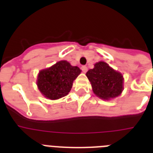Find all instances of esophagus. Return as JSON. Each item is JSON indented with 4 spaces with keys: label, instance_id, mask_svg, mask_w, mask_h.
I'll return each instance as SVG.
<instances>
[{
    "label": "esophagus",
    "instance_id": "1",
    "mask_svg": "<svg viewBox=\"0 0 153 153\" xmlns=\"http://www.w3.org/2000/svg\"><path fill=\"white\" fill-rule=\"evenodd\" d=\"M81 70H82V71H83V73H86V71H87L88 68H87V67H86V66H82V67H81Z\"/></svg>",
    "mask_w": 153,
    "mask_h": 153
}]
</instances>
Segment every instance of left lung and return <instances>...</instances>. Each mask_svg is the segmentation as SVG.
<instances>
[{
    "label": "left lung",
    "mask_w": 153,
    "mask_h": 153,
    "mask_svg": "<svg viewBox=\"0 0 153 153\" xmlns=\"http://www.w3.org/2000/svg\"><path fill=\"white\" fill-rule=\"evenodd\" d=\"M86 75L91 83L94 93L101 99L115 98L122 93L123 76L106 63H97L94 68L89 70Z\"/></svg>",
    "instance_id": "1"
}]
</instances>
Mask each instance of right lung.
<instances>
[{"mask_svg":"<svg viewBox=\"0 0 153 153\" xmlns=\"http://www.w3.org/2000/svg\"><path fill=\"white\" fill-rule=\"evenodd\" d=\"M80 72L79 67H73L66 60L59 61L39 73L37 86L44 97L57 100L68 94Z\"/></svg>","mask_w":153,"mask_h":153,"instance_id":"right-lung-1","label":"right lung"}]
</instances>
